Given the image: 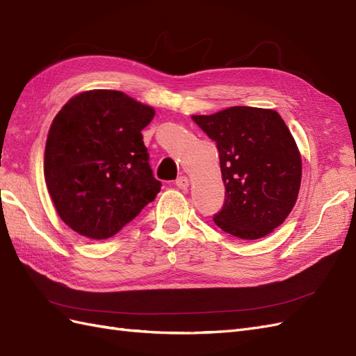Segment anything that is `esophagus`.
Masks as SVG:
<instances>
[{"label": "esophagus", "instance_id": "esophagus-1", "mask_svg": "<svg viewBox=\"0 0 356 356\" xmlns=\"http://www.w3.org/2000/svg\"><path fill=\"white\" fill-rule=\"evenodd\" d=\"M175 186L181 190H187L188 188V178L187 177H179L177 181H175Z\"/></svg>", "mask_w": 356, "mask_h": 356}]
</instances>
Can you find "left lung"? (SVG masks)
Returning a JSON list of instances; mask_svg holds the SVG:
<instances>
[{"label":"left lung","mask_w":356,"mask_h":356,"mask_svg":"<svg viewBox=\"0 0 356 356\" xmlns=\"http://www.w3.org/2000/svg\"><path fill=\"white\" fill-rule=\"evenodd\" d=\"M216 142L226 187L214 223L241 239L280 226L301 186V156L283 118L273 109L234 106L191 117Z\"/></svg>","instance_id":"1"}]
</instances>
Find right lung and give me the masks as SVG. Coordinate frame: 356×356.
<instances>
[{"label":"right lung","mask_w":356,"mask_h":356,"mask_svg":"<svg viewBox=\"0 0 356 356\" xmlns=\"http://www.w3.org/2000/svg\"><path fill=\"white\" fill-rule=\"evenodd\" d=\"M154 109L121 91L76 95L56 113L44 149V179L63 222L91 239H106L156 199L142 130Z\"/></svg>","instance_id":"add662e5"}]
</instances>
